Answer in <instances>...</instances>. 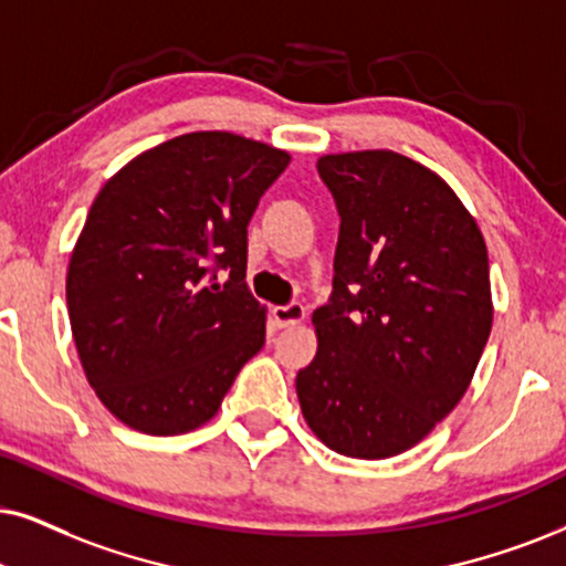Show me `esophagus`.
Returning <instances> with one entry per match:
<instances>
[{"mask_svg":"<svg viewBox=\"0 0 566 566\" xmlns=\"http://www.w3.org/2000/svg\"><path fill=\"white\" fill-rule=\"evenodd\" d=\"M271 316H274L276 326H295L300 321H305L307 311L303 303H287V305H276L274 311H271Z\"/></svg>","mask_w":566,"mask_h":566,"instance_id":"esophagus-1","label":"esophagus"}]
</instances>
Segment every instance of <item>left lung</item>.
<instances>
[{
	"label": "left lung",
	"instance_id": "obj_1",
	"mask_svg": "<svg viewBox=\"0 0 566 566\" xmlns=\"http://www.w3.org/2000/svg\"><path fill=\"white\" fill-rule=\"evenodd\" d=\"M318 175L342 224L297 399L328 449L386 460L423 441L473 381L493 324L489 250L454 190L402 154H328Z\"/></svg>",
	"mask_w": 566,
	"mask_h": 566
}]
</instances>
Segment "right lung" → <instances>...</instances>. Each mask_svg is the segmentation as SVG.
Here are the masks:
<instances>
[{
  "label": "right lung",
  "mask_w": 566,
  "mask_h": 566,
  "mask_svg": "<svg viewBox=\"0 0 566 566\" xmlns=\"http://www.w3.org/2000/svg\"><path fill=\"white\" fill-rule=\"evenodd\" d=\"M287 164L261 140L188 133L135 156L93 200L70 255L67 313L85 378L125 426H203L263 347L248 221Z\"/></svg>",
  "instance_id": "add662e5"
}]
</instances>
